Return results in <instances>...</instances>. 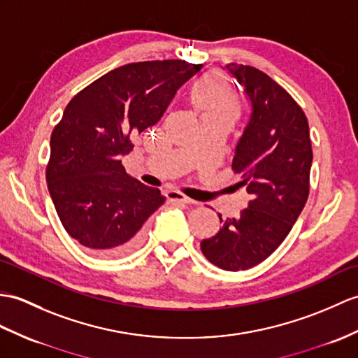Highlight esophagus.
<instances>
[{
	"label": "esophagus",
	"instance_id": "34e87169",
	"mask_svg": "<svg viewBox=\"0 0 358 358\" xmlns=\"http://www.w3.org/2000/svg\"><path fill=\"white\" fill-rule=\"evenodd\" d=\"M166 198H168V201H171V203H185V204H195L194 199H190L189 196L182 195L181 192H177V190H169V192L166 194Z\"/></svg>",
	"mask_w": 358,
	"mask_h": 358
}]
</instances>
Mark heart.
Masks as SVG:
<instances>
[{"mask_svg": "<svg viewBox=\"0 0 358 358\" xmlns=\"http://www.w3.org/2000/svg\"><path fill=\"white\" fill-rule=\"evenodd\" d=\"M192 102L203 114H236L235 96L218 79H203L192 90Z\"/></svg>", "mask_w": 358, "mask_h": 358, "instance_id": "obj_1", "label": "heart"}]
</instances>
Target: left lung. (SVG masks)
Returning <instances> with one entry per match:
<instances>
[{"instance_id": "1", "label": "left lung", "mask_w": 358, "mask_h": 358, "mask_svg": "<svg viewBox=\"0 0 358 358\" xmlns=\"http://www.w3.org/2000/svg\"><path fill=\"white\" fill-rule=\"evenodd\" d=\"M226 69L252 102L231 163L252 199L238 218L220 215L222 227L201 241V252L217 267L239 271L267 259L293 229L310 194L313 149L306 115L284 88L255 66Z\"/></svg>"}]
</instances>
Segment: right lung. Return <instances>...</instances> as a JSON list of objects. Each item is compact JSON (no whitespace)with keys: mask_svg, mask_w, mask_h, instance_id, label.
Wrapping results in <instances>:
<instances>
[{"mask_svg":"<svg viewBox=\"0 0 358 358\" xmlns=\"http://www.w3.org/2000/svg\"><path fill=\"white\" fill-rule=\"evenodd\" d=\"M199 69L181 59L127 64L65 106L50 138L45 178L66 234L91 253L115 257L134 250L146 220L164 203L159 189L124 172L120 157Z\"/></svg>","mask_w":358,"mask_h":358,"instance_id":"right-lung-1","label":"right lung"}]
</instances>
